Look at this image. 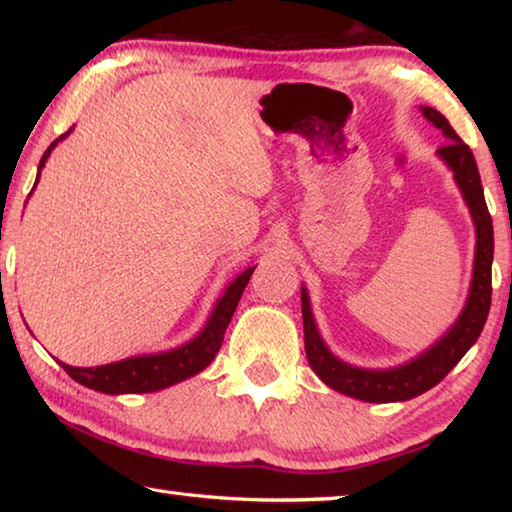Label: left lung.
<instances>
[{
  "label": "left lung",
  "mask_w": 512,
  "mask_h": 512,
  "mask_svg": "<svg viewBox=\"0 0 512 512\" xmlns=\"http://www.w3.org/2000/svg\"><path fill=\"white\" fill-rule=\"evenodd\" d=\"M422 115L433 126L440 128L447 137V144L438 149V158L454 171V180L470 207L476 228V250L470 296L456 323L447 329L443 339L436 341L420 357L391 370H366L334 357L318 334L314 314H311L309 296L305 287L300 291L302 300V325H305V350L311 370L325 381L329 388L343 395H350L361 402H404L411 397L427 393L438 381L447 377L463 354L472 348L481 336V329L488 320L492 300V253H495V237H492V216L485 205L481 176L476 169L474 155L449 121L438 110L422 106Z\"/></svg>",
  "instance_id": "1"
}]
</instances>
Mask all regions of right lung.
Listing matches in <instances>:
<instances>
[{"instance_id": "1", "label": "right lung", "mask_w": 512, "mask_h": 512, "mask_svg": "<svg viewBox=\"0 0 512 512\" xmlns=\"http://www.w3.org/2000/svg\"><path fill=\"white\" fill-rule=\"evenodd\" d=\"M69 133H72V128H69L67 133L60 135L58 140L51 142L45 155H42V160L38 164L36 185L40 180V171H42V167H45V162L51 155V151H54V146L60 140H65ZM253 271H255V266H250L230 282V287L225 289L219 302L214 305L212 316L205 323V327L201 329V334L194 336L192 341L180 345V348H176V350L158 352V354H142V357L121 359V361L106 363V366H97V368H74V366H67V363H63V361H58V363L74 381H79V384L92 388V391L108 393V395L155 393V391H162V388H167V386L178 384V381L194 377V375H198V372L210 366L212 359L216 357V352H219L223 336H225V327L230 325V318H232V314H235L241 293H244Z\"/></svg>"}]
</instances>
